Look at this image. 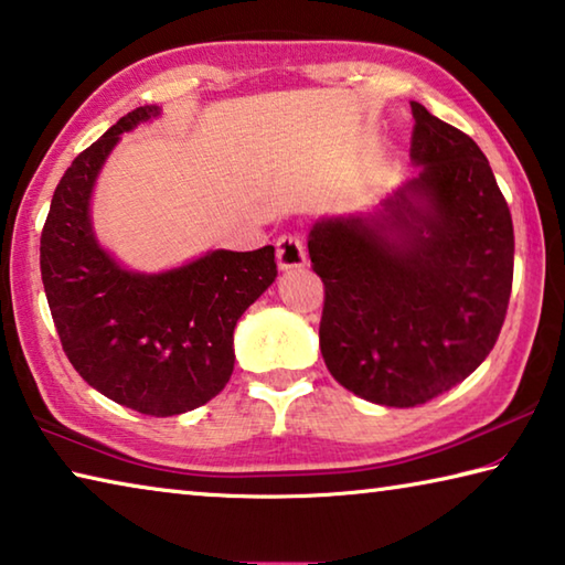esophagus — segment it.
<instances>
[{"mask_svg":"<svg viewBox=\"0 0 565 565\" xmlns=\"http://www.w3.org/2000/svg\"><path fill=\"white\" fill-rule=\"evenodd\" d=\"M276 262L284 271L306 264V248L299 234H281L276 238Z\"/></svg>","mask_w":565,"mask_h":565,"instance_id":"esophagus-1","label":"esophagus"}]
</instances>
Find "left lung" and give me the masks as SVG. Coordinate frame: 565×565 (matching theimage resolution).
I'll return each mask as SVG.
<instances>
[{"label": "left lung", "instance_id": "obj_1", "mask_svg": "<svg viewBox=\"0 0 565 565\" xmlns=\"http://www.w3.org/2000/svg\"><path fill=\"white\" fill-rule=\"evenodd\" d=\"M418 177L374 216L309 234L323 281L319 347L343 388L381 406L426 404L481 366L513 284V222L476 141L418 102Z\"/></svg>", "mask_w": 565, "mask_h": 565}]
</instances>
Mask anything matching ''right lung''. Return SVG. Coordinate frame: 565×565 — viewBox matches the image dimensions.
<instances>
[{
  "instance_id": "add662e5",
  "label": "right lung",
  "mask_w": 565,
  "mask_h": 565,
  "mask_svg": "<svg viewBox=\"0 0 565 565\" xmlns=\"http://www.w3.org/2000/svg\"><path fill=\"white\" fill-rule=\"evenodd\" d=\"M137 107L84 149L54 189L40 266L62 349L84 381L147 416L204 406L234 371V327L276 279L274 246L209 252L164 274L121 269L92 232L94 181L119 134L157 117Z\"/></svg>"
}]
</instances>
